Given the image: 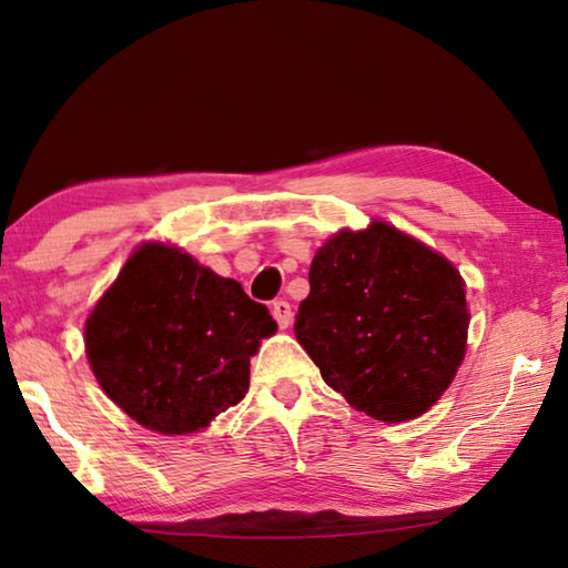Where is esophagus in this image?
<instances>
[{
    "label": "esophagus",
    "mask_w": 568,
    "mask_h": 568,
    "mask_svg": "<svg viewBox=\"0 0 568 568\" xmlns=\"http://www.w3.org/2000/svg\"><path fill=\"white\" fill-rule=\"evenodd\" d=\"M271 313H273V318L277 321V325H281V328H287V325L293 323V307H291V303H287V301H273Z\"/></svg>",
    "instance_id": "1"
}]
</instances>
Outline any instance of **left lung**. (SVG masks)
<instances>
[{"label": "left lung", "mask_w": 568, "mask_h": 568, "mask_svg": "<svg viewBox=\"0 0 568 568\" xmlns=\"http://www.w3.org/2000/svg\"><path fill=\"white\" fill-rule=\"evenodd\" d=\"M295 338L323 381L376 420L426 413L466 353L464 281L446 257L386 223L328 240L313 257Z\"/></svg>", "instance_id": "obj_1"}]
</instances>
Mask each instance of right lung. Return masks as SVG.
I'll use <instances>...</instances> for the list:
<instances>
[{
  "instance_id": "1",
  "label": "right lung",
  "mask_w": 568,
  "mask_h": 568,
  "mask_svg": "<svg viewBox=\"0 0 568 568\" xmlns=\"http://www.w3.org/2000/svg\"><path fill=\"white\" fill-rule=\"evenodd\" d=\"M275 331L243 285L152 243L102 295L84 345L102 390L145 428L175 436L245 398L250 355Z\"/></svg>"
}]
</instances>
